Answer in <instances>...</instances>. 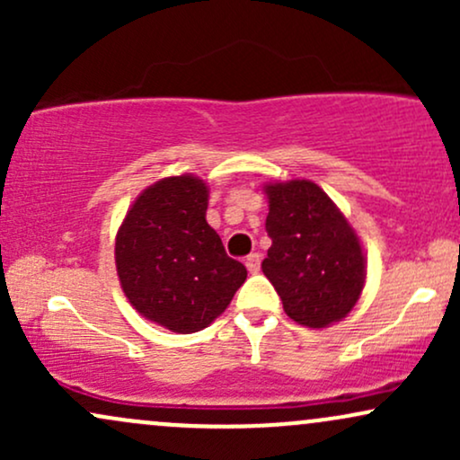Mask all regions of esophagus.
I'll return each mask as SVG.
<instances>
[{"mask_svg":"<svg viewBox=\"0 0 460 460\" xmlns=\"http://www.w3.org/2000/svg\"><path fill=\"white\" fill-rule=\"evenodd\" d=\"M244 263H246L248 272L257 274V272H260V268H261V255H260V252H252V255L246 257Z\"/></svg>","mask_w":460,"mask_h":460,"instance_id":"obj_1","label":"esophagus"}]
</instances>
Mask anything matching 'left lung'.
I'll list each match as a JSON object with an SVG mask.
<instances>
[{"label":"left lung","mask_w":460,"mask_h":460,"mask_svg":"<svg viewBox=\"0 0 460 460\" xmlns=\"http://www.w3.org/2000/svg\"><path fill=\"white\" fill-rule=\"evenodd\" d=\"M272 246L261 270L285 314L309 329L344 320L366 285V255L346 216L309 179L263 186Z\"/></svg>","instance_id":"8db88e82"}]
</instances>
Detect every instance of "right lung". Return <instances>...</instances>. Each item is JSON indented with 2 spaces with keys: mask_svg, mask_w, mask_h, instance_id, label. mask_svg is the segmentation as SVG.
Returning <instances> with one entry per match:
<instances>
[{
  "mask_svg": "<svg viewBox=\"0 0 460 460\" xmlns=\"http://www.w3.org/2000/svg\"><path fill=\"white\" fill-rule=\"evenodd\" d=\"M208 199L203 179L164 177L134 200L116 234V272L131 307L181 335L212 324L246 281L205 220Z\"/></svg>",
  "mask_w": 460,
  "mask_h": 460,
  "instance_id": "add662e5",
  "label": "right lung"
}]
</instances>
